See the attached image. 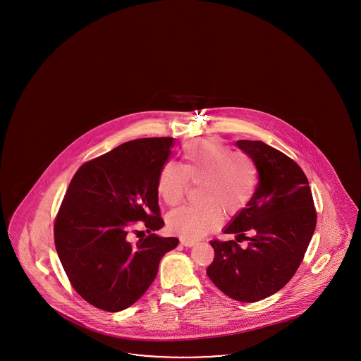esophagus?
I'll use <instances>...</instances> for the list:
<instances>
[{"instance_id":"obj_1","label":"esophagus","mask_w":361,"mask_h":361,"mask_svg":"<svg viewBox=\"0 0 361 361\" xmlns=\"http://www.w3.org/2000/svg\"><path fill=\"white\" fill-rule=\"evenodd\" d=\"M180 242H181V245H183V246H187V247H190V246H193V245L196 243L195 240H185V238H181Z\"/></svg>"}]
</instances>
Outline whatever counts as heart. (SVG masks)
<instances>
[{"mask_svg":"<svg viewBox=\"0 0 361 361\" xmlns=\"http://www.w3.org/2000/svg\"><path fill=\"white\" fill-rule=\"evenodd\" d=\"M184 164L166 162L158 174V195L168 206L177 204L185 195L189 180L200 183L193 206L173 209L166 224L173 234L199 240L215 230L226 214H237L249 204L257 185V171L246 155L215 140L190 142L183 147Z\"/></svg>","mask_w":361,"mask_h":361,"instance_id":"b5f03b06","label":"heart"}]
</instances>
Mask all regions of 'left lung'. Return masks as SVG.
Instances as JSON below:
<instances>
[{
    "label": "left lung",
    "mask_w": 361,
    "mask_h": 361,
    "mask_svg": "<svg viewBox=\"0 0 361 361\" xmlns=\"http://www.w3.org/2000/svg\"><path fill=\"white\" fill-rule=\"evenodd\" d=\"M235 145L253 161L258 185L249 204L224 228L235 240H211L215 258L207 275L231 299L252 303L281 290L295 275L314 234L317 212L309 180L290 157L261 140ZM242 239L248 240L246 248L238 245Z\"/></svg>",
    "instance_id": "8db88e82"
}]
</instances>
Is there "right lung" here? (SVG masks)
Segmentation results:
<instances>
[{
  "mask_svg": "<svg viewBox=\"0 0 361 361\" xmlns=\"http://www.w3.org/2000/svg\"><path fill=\"white\" fill-rule=\"evenodd\" d=\"M173 137L126 142L84 164L70 181L54 226L55 247L71 286L87 303L118 312L154 281L161 258L178 240L159 237L157 181ZM134 221L149 235L129 242ZM143 233V231H137Z\"/></svg>",
  "mask_w": 361,
  "mask_h": 361,
  "instance_id": "right-lung-1",
  "label": "right lung"
}]
</instances>
